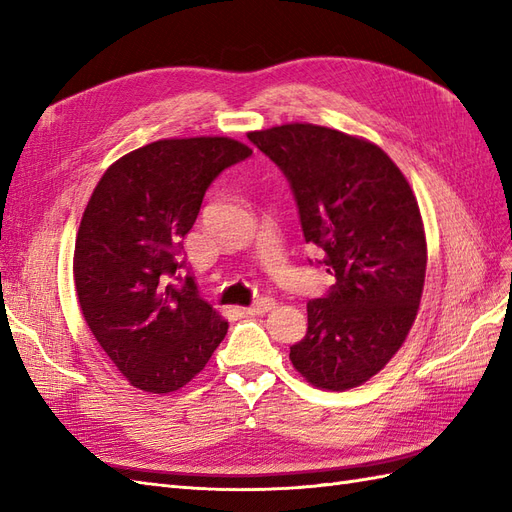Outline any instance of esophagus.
I'll return each instance as SVG.
<instances>
[{
    "label": "esophagus",
    "instance_id": "esophagus-1",
    "mask_svg": "<svg viewBox=\"0 0 512 512\" xmlns=\"http://www.w3.org/2000/svg\"><path fill=\"white\" fill-rule=\"evenodd\" d=\"M273 307H275V301H273V299H258V301L252 303L250 307H245V312L250 314V316H262V314L271 312Z\"/></svg>",
    "mask_w": 512,
    "mask_h": 512
}]
</instances>
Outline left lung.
<instances>
[{"label": "left lung", "instance_id": "1", "mask_svg": "<svg viewBox=\"0 0 512 512\" xmlns=\"http://www.w3.org/2000/svg\"><path fill=\"white\" fill-rule=\"evenodd\" d=\"M247 138L284 170L305 241L322 247L337 280L307 303L292 367L324 391L361 386L404 346L421 305L427 239L416 196L363 136L294 121Z\"/></svg>", "mask_w": 512, "mask_h": 512}]
</instances>
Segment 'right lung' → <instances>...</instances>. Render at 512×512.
I'll use <instances>...</instances> for the list:
<instances>
[{"mask_svg": "<svg viewBox=\"0 0 512 512\" xmlns=\"http://www.w3.org/2000/svg\"><path fill=\"white\" fill-rule=\"evenodd\" d=\"M250 153L228 136L162 138L108 166L89 198L74 243L76 297L134 389L179 391L228 331L192 277L179 288L166 280L183 267V237L211 181Z\"/></svg>", "mask_w": 512, "mask_h": 512, "instance_id": "1", "label": "right lung"}]
</instances>
